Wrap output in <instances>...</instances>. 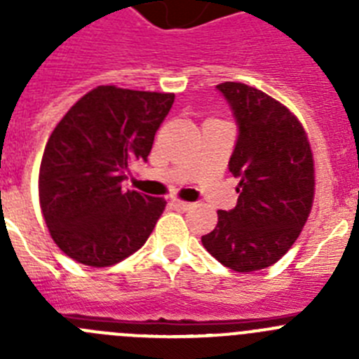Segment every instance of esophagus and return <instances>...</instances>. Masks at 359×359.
<instances>
[{
	"label": "esophagus",
	"mask_w": 359,
	"mask_h": 359,
	"mask_svg": "<svg viewBox=\"0 0 359 359\" xmlns=\"http://www.w3.org/2000/svg\"><path fill=\"white\" fill-rule=\"evenodd\" d=\"M170 205H172L174 208H177V210H189V208H192V203L182 201V199H172Z\"/></svg>",
	"instance_id": "esophagus-1"
}]
</instances>
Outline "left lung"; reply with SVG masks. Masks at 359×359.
<instances>
[{
    "instance_id": "obj_1",
    "label": "left lung",
    "mask_w": 359,
    "mask_h": 359,
    "mask_svg": "<svg viewBox=\"0 0 359 359\" xmlns=\"http://www.w3.org/2000/svg\"><path fill=\"white\" fill-rule=\"evenodd\" d=\"M217 90L239 126L230 158L239 199L217 212L201 243L221 264L250 273L280 261L300 236L315 199V160L304 126L284 104L241 82Z\"/></svg>"
}]
</instances>
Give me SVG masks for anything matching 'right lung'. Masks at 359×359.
<instances>
[{
    "instance_id": "1",
    "label": "right lung",
    "mask_w": 359,
    "mask_h": 359,
    "mask_svg": "<svg viewBox=\"0 0 359 359\" xmlns=\"http://www.w3.org/2000/svg\"><path fill=\"white\" fill-rule=\"evenodd\" d=\"M174 93L97 86L50 135L39 169V205L69 259L106 268L145 244L163 198L123 190L128 165L147 160Z\"/></svg>"
}]
</instances>
